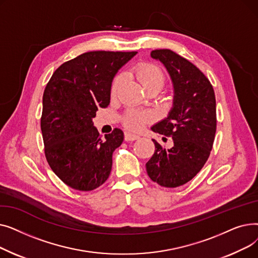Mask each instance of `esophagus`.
Wrapping results in <instances>:
<instances>
[{
  "label": "esophagus",
  "instance_id": "1",
  "mask_svg": "<svg viewBox=\"0 0 258 258\" xmlns=\"http://www.w3.org/2000/svg\"><path fill=\"white\" fill-rule=\"evenodd\" d=\"M140 137L138 136V135H136V134H132L130 132H125V134H124V139L126 141H135V140H137Z\"/></svg>",
  "mask_w": 258,
  "mask_h": 258
}]
</instances>
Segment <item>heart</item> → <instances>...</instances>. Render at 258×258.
<instances>
[{"label": "heart", "mask_w": 258, "mask_h": 258, "mask_svg": "<svg viewBox=\"0 0 258 258\" xmlns=\"http://www.w3.org/2000/svg\"><path fill=\"white\" fill-rule=\"evenodd\" d=\"M134 74L139 80V83L146 91L151 88H163L165 84V76L158 67L151 63H141L134 69ZM122 83H123V76L118 75L112 84L111 95L115 97ZM152 120V115L150 113L127 111L123 117V123L126 127L133 131L141 130L146 123Z\"/></svg>", "instance_id": "1"}]
</instances>
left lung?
I'll list each match as a JSON object with an SVG mask.
<instances>
[{"label":"left lung","mask_w":258,"mask_h":258,"mask_svg":"<svg viewBox=\"0 0 258 258\" xmlns=\"http://www.w3.org/2000/svg\"><path fill=\"white\" fill-rule=\"evenodd\" d=\"M152 58L165 67L172 83V107L152 131L171 137L165 150L156 140L155 153L146 163L148 177L174 188L186 184L209 158L216 131L214 91L208 78L186 58L168 49L154 50Z\"/></svg>","instance_id":"obj_1"}]
</instances>
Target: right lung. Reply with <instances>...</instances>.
Segmentation results:
<instances>
[{"mask_svg": "<svg viewBox=\"0 0 258 258\" xmlns=\"http://www.w3.org/2000/svg\"><path fill=\"white\" fill-rule=\"evenodd\" d=\"M136 54L84 53L58 67L46 86L40 119L45 155L54 173L76 190L96 189L111 173L124 135L115 128L102 140L93 118L110 104L115 75Z\"/></svg>", "mask_w": 258, "mask_h": 258, "instance_id": "right-lung-1", "label": "right lung"}]
</instances>
